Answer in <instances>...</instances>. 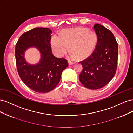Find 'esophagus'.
<instances>
[{
    "instance_id": "1",
    "label": "esophagus",
    "mask_w": 133,
    "mask_h": 133,
    "mask_svg": "<svg viewBox=\"0 0 133 133\" xmlns=\"http://www.w3.org/2000/svg\"><path fill=\"white\" fill-rule=\"evenodd\" d=\"M75 64V62H71L70 60H69L68 61V64H69V65H73V64Z\"/></svg>"
}]
</instances>
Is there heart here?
I'll list each match as a JSON object with an SVG mask.
<instances>
[{
  "label": "heart",
  "instance_id": "obj_1",
  "mask_svg": "<svg viewBox=\"0 0 133 133\" xmlns=\"http://www.w3.org/2000/svg\"><path fill=\"white\" fill-rule=\"evenodd\" d=\"M97 42L98 37L94 31L85 28L77 27L64 30L60 35H53L50 45L53 53L58 57L65 55L70 46L72 57L82 60L93 53Z\"/></svg>",
  "mask_w": 133,
  "mask_h": 133
}]
</instances>
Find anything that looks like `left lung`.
<instances>
[{
    "label": "left lung",
    "mask_w": 133,
    "mask_h": 133,
    "mask_svg": "<svg viewBox=\"0 0 133 133\" xmlns=\"http://www.w3.org/2000/svg\"><path fill=\"white\" fill-rule=\"evenodd\" d=\"M98 42L91 55L80 63L83 70L79 78L83 85L90 89L105 86L115 74L118 63V45L111 31L104 26L94 25Z\"/></svg>",
    "instance_id": "left-lung-1"
}]
</instances>
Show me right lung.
<instances>
[{"label":"right lung","instance_id":"add662e5","mask_svg":"<svg viewBox=\"0 0 133 133\" xmlns=\"http://www.w3.org/2000/svg\"><path fill=\"white\" fill-rule=\"evenodd\" d=\"M52 31L48 28H35L23 33L15 46V60L18 74L25 85L42 93L49 92L59 84L62 71L68 66L67 60L58 58L52 53L50 45ZM36 47L41 59L30 64L24 57L26 50Z\"/></svg>","mask_w":133,"mask_h":133}]
</instances>
